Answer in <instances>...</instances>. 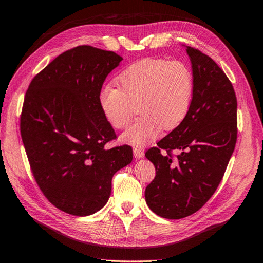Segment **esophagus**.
Masks as SVG:
<instances>
[{
    "label": "esophagus",
    "instance_id": "34e87169",
    "mask_svg": "<svg viewBox=\"0 0 263 263\" xmlns=\"http://www.w3.org/2000/svg\"><path fill=\"white\" fill-rule=\"evenodd\" d=\"M133 152H134V157L136 159H141V158L144 157V152H143L142 148L134 147V148H133Z\"/></svg>",
    "mask_w": 263,
    "mask_h": 263
}]
</instances>
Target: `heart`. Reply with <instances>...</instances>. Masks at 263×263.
<instances>
[{"label":"heart","mask_w":263,"mask_h":263,"mask_svg":"<svg viewBox=\"0 0 263 263\" xmlns=\"http://www.w3.org/2000/svg\"><path fill=\"white\" fill-rule=\"evenodd\" d=\"M119 87L106 84L98 103L112 128L124 129L135 115L140 119L122 135L132 146L153 142L163 128L173 130L187 117L195 96V78L186 64L178 60L146 58L133 63L117 76Z\"/></svg>","instance_id":"obj_1"}]
</instances>
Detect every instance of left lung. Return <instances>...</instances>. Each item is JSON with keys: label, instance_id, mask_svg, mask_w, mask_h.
Listing matches in <instances>:
<instances>
[{"label": "left lung", "instance_id": "8db88e82", "mask_svg": "<svg viewBox=\"0 0 263 263\" xmlns=\"http://www.w3.org/2000/svg\"><path fill=\"white\" fill-rule=\"evenodd\" d=\"M195 78L190 112L179 127L146 152L155 178L146 187L154 214L180 219L195 214L218 187L237 140V100L222 68L199 49L186 46ZM179 152L173 159L172 151Z\"/></svg>", "mask_w": 263, "mask_h": 263}]
</instances>
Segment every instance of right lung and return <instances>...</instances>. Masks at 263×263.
Listing matches in <instances>:
<instances>
[{
  "label": "right lung",
  "instance_id": "obj_1",
  "mask_svg": "<svg viewBox=\"0 0 263 263\" xmlns=\"http://www.w3.org/2000/svg\"><path fill=\"white\" fill-rule=\"evenodd\" d=\"M122 57L92 46L62 53L32 79L20 129L30 170L44 196L66 214L89 216L111 193V179L133 160L130 146L105 148L115 130L98 97Z\"/></svg>",
  "mask_w": 263,
  "mask_h": 263
}]
</instances>
